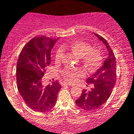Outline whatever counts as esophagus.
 Returning a JSON list of instances; mask_svg holds the SVG:
<instances>
[{
  "label": "esophagus",
  "mask_w": 134,
  "mask_h": 134,
  "mask_svg": "<svg viewBox=\"0 0 134 134\" xmlns=\"http://www.w3.org/2000/svg\"><path fill=\"white\" fill-rule=\"evenodd\" d=\"M63 85L64 86H67V85H68V86H73L72 85H71V84H70V83H68V82H64Z\"/></svg>",
  "instance_id": "esophagus-1"
}]
</instances>
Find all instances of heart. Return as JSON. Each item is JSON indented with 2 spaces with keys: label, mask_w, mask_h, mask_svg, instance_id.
Masks as SVG:
<instances>
[{
  "label": "heart",
  "mask_w": 134,
  "mask_h": 134,
  "mask_svg": "<svg viewBox=\"0 0 134 134\" xmlns=\"http://www.w3.org/2000/svg\"><path fill=\"white\" fill-rule=\"evenodd\" d=\"M63 50H69L81 59L88 70L94 71L98 68L101 63L102 58L99 50L91 48L88 43L82 41H74L70 44H63L61 48L57 50L55 60L59 62L64 55ZM85 74V70L81 68H66L61 72L62 76L68 82H74L79 77Z\"/></svg>",
  "instance_id": "obj_1"
}]
</instances>
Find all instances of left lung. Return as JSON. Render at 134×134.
<instances>
[{
  "instance_id": "obj_1",
  "label": "left lung",
  "mask_w": 134,
  "mask_h": 134,
  "mask_svg": "<svg viewBox=\"0 0 134 134\" xmlns=\"http://www.w3.org/2000/svg\"><path fill=\"white\" fill-rule=\"evenodd\" d=\"M94 34L105 45L108 54L103 65L86 80V83L92 85V88L90 91L82 90L80 98L76 100L78 107L85 111L97 109L107 101L114 88L117 76V65L113 52L105 39Z\"/></svg>"
}]
</instances>
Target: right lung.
<instances>
[{
  "mask_svg": "<svg viewBox=\"0 0 134 134\" xmlns=\"http://www.w3.org/2000/svg\"><path fill=\"white\" fill-rule=\"evenodd\" d=\"M35 37L24 46L16 64V82L21 96L29 108L49 111L57 101L61 85L58 82L44 86L42 77L51 62V50L58 40Z\"/></svg>",
  "mask_w": 134,
  "mask_h": 134,
  "instance_id": "1",
  "label": "right lung"
}]
</instances>
